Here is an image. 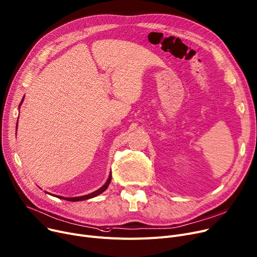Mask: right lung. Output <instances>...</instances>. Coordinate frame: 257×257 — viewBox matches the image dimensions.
Segmentation results:
<instances>
[{
    "label": "right lung",
    "instance_id": "right-lung-1",
    "mask_svg": "<svg viewBox=\"0 0 257 257\" xmlns=\"http://www.w3.org/2000/svg\"><path fill=\"white\" fill-rule=\"evenodd\" d=\"M23 102H24V98H23V99H22V101H21L20 107H21V105L23 104ZM17 123H19V122H17ZM16 131H17V124H16ZM110 181H111V172H110L109 177H108L107 181L105 182V184H104L103 186H102L101 188H99L98 190H96V191H94V192H92V193H90V194L82 195V196H77V197H64V196H60V195H54V196H56V197H58V198H61V199L69 200V201H81V200H85V199H90V198H92V197H95V196H97V195L101 194L102 192H104V191L107 189V187L109 186ZM46 193H48V192H46ZM48 194H50V193H48ZM50 195H51V194H50Z\"/></svg>",
    "mask_w": 257,
    "mask_h": 257
}]
</instances>
